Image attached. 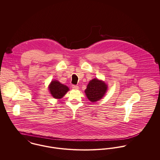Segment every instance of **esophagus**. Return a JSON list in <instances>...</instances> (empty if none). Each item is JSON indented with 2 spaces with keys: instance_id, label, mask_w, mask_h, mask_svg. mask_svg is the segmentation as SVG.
Instances as JSON below:
<instances>
[{
  "instance_id": "esophagus-1",
  "label": "esophagus",
  "mask_w": 160,
  "mask_h": 160,
  "mask_svg": "<svg viewBox=\"0 0 160 160\" xmlns=\"http://www.w3.org/2000/svg\"><path fill=\"white\" fill-rule=\"evenodd\" d=\"M72 88L73 89H79V87L78 86H75V85H72Z\"/></svg>"
}]
</instances>
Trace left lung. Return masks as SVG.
I'll use <instances>...</instances> for the list:
<instances>
[{
    "mask_svg": "<svg viewBox=\"0 0 160 160\" xmlns=\"http://www.w3.org/2000/svg\"><path fill=\"white\" fill-rule=\"evenodd\" d=\"M107 89L108 86L104 81L95 78L89 81L85 93L91 102H95L103 97Z\"/></svg>",
    "mask_w": 160,
    "mask_h": 160,
    "instance_id": "obj_1",
    "label": "left lung"
}]
</instances>
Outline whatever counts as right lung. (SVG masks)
I'll use <instances>...</instances> for the list:
<instances>
[{
	"label": "right lung",
	"mask_w": 160,
	"mask_h": 160,
	"mask_svg": "<svg viewBox=\"0 0 160 160\" xmlns=\"http://www.w3.org/2000/svg\"><path fill=\"white\" fill-rule=\"evenodd\" d=\"M48 89L52 96L57 99L62 98L68 91L69 88L65 85L61 84L59 81H52L48 86Z\"/></svg>",
	"instance_id": "right-lung-1"
}]
</instances>
